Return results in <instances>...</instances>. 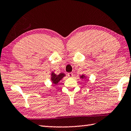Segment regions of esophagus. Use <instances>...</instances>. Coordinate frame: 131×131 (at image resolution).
<instances>
[{
  "label": "esophagus",
  "mask_w": 131,
  "mask_h": 131,
  "mask_svg": "<svg viewBox=\"0 0 131 131\" xmlns=\"http://www.w3.org/2000/svg\"><path fill=\"white\" fill-rule=\"evenodd\" d=\"M68 76L69 77H70V78H71V77H72L73 76H74V74H73V73H68Z\"/></svg>",
  "instance_id": "1"
}]
</instances>
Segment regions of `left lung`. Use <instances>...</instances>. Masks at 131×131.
Returning a JSON list of instances; mask_svg holds the SVG:
<instances>
[{"label": "left lung", "mask_w": 131, "mask_h": 131, "mask_svg": "<svg viewBox=\"0 0 131 131\" xmlns=\"http://www.w3.org/2000/svg\"><path fill=\"white\" fill-rule=\"evenodd\" d=\"M80 78L82 80H86L87 79V76L86 75V74H82L80 76Z\"/></svg>", "instance_id": "obj_1"}]
</instances>
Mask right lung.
<instances>
[{
  "mask_svg": "<svg viewBox=\"0 0 131 131\" xmlns=\"http://www.w3.org/2000/svg\"><path fill=\"white\" fill-rule=\"evenodd\" d=\"M66 76V75L64 73L61 72L58 75H56L53 71H52L50 73V81L52 82V84H53L54 85H56Z\"/></svg>",
  "mask_w": 131,
  "mask_h": 131,
  "instance_id": "obj_1",
  "label": "right lung"
}]
</instances>
